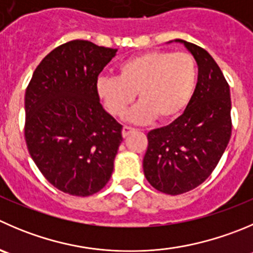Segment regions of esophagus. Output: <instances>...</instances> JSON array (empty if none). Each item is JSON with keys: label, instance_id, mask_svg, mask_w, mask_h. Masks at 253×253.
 Here are the masks:
<instances>
[{"label": "esophagus", "instance_id": "esophagus-1", "mask_svg": "<svg viewBox=\"0 0 253 253\" xmlns=\"http://www.w3.org/2000/svg\"><path fill=\"white\" fill-rule=\"evenodd\" d=\"M134 131H136V129L132 128V127L124 126V128H122V136H124L125 138H126L127 136H129V134H131V133H133Z\"/></svg>", "mask_w": 253, "mask_h": 253}]
</instances>
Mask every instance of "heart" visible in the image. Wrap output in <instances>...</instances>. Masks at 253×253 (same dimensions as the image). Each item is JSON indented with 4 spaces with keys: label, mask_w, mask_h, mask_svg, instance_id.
<instances>
[{
    "label": "heart",
    "mask_w": 253,
    "mask_h": 253,
    "mask_svg": "<svg viewBox=\"0 0 253 253\" xmlns=\"http://www.w3.org/2000/svg\"><path fill=\"white\" fill-rule=\"evenodd\" d=\"M198 82L194 58L186 53L149 50L120 63L117 77H100L99 99L114 116H124L136 92L141 101L127 114L133 124L178 117L193 97Z\"/></svg>",
    "instance_id": "heart-1"
}]
</instances>
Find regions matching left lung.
Masks as SVG:
<instances>
[{
	"mask_svg": "<svg viewBox=\"0 0 253 253\" xmlns=\"http://www.w3.org/2000/svg\"><path fill=\"white\" fill-rule=\"evenodd\" d=\"M174 42L184 44L197 61V87L178 119L148 132L143 171L157 190L178 195L197 188L212 173L229 144L232 126L230 87L216 61L195 44Z\"/></svg>",
	"mask_w": 253,
	"mask_h": 253,
	"instance_id": "1",
	"label": "left lung"
}]
</instances>
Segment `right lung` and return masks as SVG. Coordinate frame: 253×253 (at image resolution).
<instances>
[{
    "mask_svg": "<svg viewBox=\"0 0 253 253\" xmlns=\"http://www.w3.org/2000/svg\"><path fill=\"white\" fill-rule=\"evenodd\" d=\"M116 51L79 39L61 44L39 63L26 90L29 154L67 194H95L114 171L122 126L100 104L96 82Z\"/></svg>",
    "mask_w": 253,
    "mask_h": 253,
    "instance_id": "right-lung-1",
    "label": "right lung"
}]
</instances>
